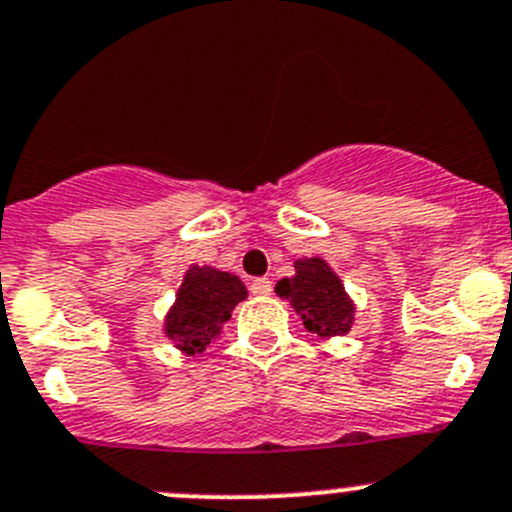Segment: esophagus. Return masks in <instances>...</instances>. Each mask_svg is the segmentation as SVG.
I'll return each instance as SVG.
<instances>
[{
    "mask_svg": "<svg viewBox=\"0 0 512 512\" xmlns=\"http://www.w3.org/2000/svg\"><path fill=\"white\" fill-rule=\"evenodd\" d=\"M251 293H254V296H271L273 283L268 281V278H256V281L251 283Z\"/></svg>",
    "mask_w": 512,
    "mask_h": 512,
    "instance_id": "obj_1",
    "label": "esophagus"
}]
</instances>
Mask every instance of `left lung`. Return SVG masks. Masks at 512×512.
Listing matches in <instances>:
<instances>
[{
	"mask_svg": "<svg viewBox=\"0 0 512 512\" xmlns=\"http://www.w3.org/2000/svg\"><path fill=\"white\" fill-rule=\"evenodd\" d=\"M276 293L293 303L303 326L318 336H343L351 328L353 303L336 273L321 258L296 261V276L278 281Z\"/></svg>",
	"mask_w": 512,
	"mask_h": 512,
	"instance_id": "8db88e82",
	"label": "left lung"
}]
</instances>
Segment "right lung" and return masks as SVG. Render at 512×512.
Masks as SVG:
<instances>
[{
  "mask_svg": "<svg viewBox=\"0 0 512 512\" xmlns=\"http://www.w3.org/2000/svg\"><path fill=\"white\" fill-rule=\"evenodd\" d=\"M244 298L246 288L236 276L216 268L191 266L166 318V336L174 338L176 346L186 353L204 351Z\"/></svg>",
  "mask_w": 512,
  "mask_h": 512,
  "instance_id": "add662e5",
  "label": "right lung"
}]
</instances>
